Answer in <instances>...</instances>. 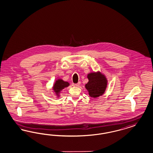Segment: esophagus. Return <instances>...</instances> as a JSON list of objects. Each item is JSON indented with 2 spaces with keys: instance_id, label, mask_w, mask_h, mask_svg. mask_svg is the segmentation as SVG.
<instances>
[{
  "instance_id": "obj_1",
  "label": "esophagus",
  "mask_w": 153,
  "mask_h": 153,
  "mask_svg": "<svg viewBox=\"0 0 153 153\" xmlns=\"http://www.w3.org/2000/svg\"><path fill=\"white\" fill-rule=\"evenodd\" d=\"M80 84H81V82H79L77 84H74V86H79V85H80Z\"/></svg>"
}]
</instances>
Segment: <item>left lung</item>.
I'll return each instance as SVG.
<instances>
[{
	"instance_id": "1",
	"label": "left lung",
	"mask_w": 153,
	"mask_h": 153,
	"mask_svg": "<svg viewBox=\"0 0 153 153\" xmlns=\"http://www.w3.org/2000/svg\"><path fill=\"white\" fill-rule=\"evenodd\" d=\"M88 82L85 85V88L91 97L97 98L103 95L107 86V79L105 76L100 72H91L88 74Z\"/></svg>"
}]
</instances>
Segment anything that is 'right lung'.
Instances as JSON below:
<instances>
[{
  "mask_svg": "<svg viewBox=\"0 0 153 153\" xmlns=\"http://www.w3.org/2000/svg\"><path fill=\"white\" fill-rule=\"evenodd\" d=\"M69 84L67 81H64L62 79H58L56 80L55 84L53 86V92H55V95L59 97L60 95V93L62 90L64 89L65 88L68 87Z\"/></svg>",
  "mask_w": 153,
  "mask_h": 153,
  "instance_id": "add662e5",
  "label": "right lung"
}]
</instances>
